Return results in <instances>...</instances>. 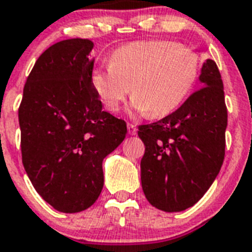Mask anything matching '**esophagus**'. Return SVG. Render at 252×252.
<instances>
[{
  "label": "esophagus",
  "mask_w": 252,
  "mask_h": 252,
  "mask_svg": "<svg viewBox=\"0 0 252 252\" xmlns=\"http://www.w3.org/2000/svg\"><path fill=\"white\" fill-rule=\"evenodd\" d=\"M127 131H128V134L130 135H135L136 134V126L132 124H128L127 125Z\"/></svg>",
  "instance_id": "34e87169"
}]
</instances>
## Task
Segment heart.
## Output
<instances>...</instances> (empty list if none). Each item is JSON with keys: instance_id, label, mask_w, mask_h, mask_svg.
<instances>
[{"instance_id": "heart-1", "label": "heart", "mask_w": 252, "mask_h": 252, "mask_svg": "<svg viewBox=\"0 0 252 252\" xmlns=\"http://www.w3.org/2000/svg\"><path fill=\"white\" fill-rule=\"evenodd\" d=\"M199 69L196 50L167 39H147L118 47L109 65L94 70L91 84L108 111L120 109L131 86V107L159 118L186 100Z\"/></svg>"}]
</instances>
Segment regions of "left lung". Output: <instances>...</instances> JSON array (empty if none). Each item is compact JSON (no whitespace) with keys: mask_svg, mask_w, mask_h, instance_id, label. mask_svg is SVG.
Segmentation results:
<instances>
[{"mask_svg":"<svg viewBox=\"0 0 252 252\" xmlns=\"http://www.w3.org/2000/svg\"><path fill=\"white\" fill-rule=\"evenodd\" d=\"M203 87L159 121L139 126L145 145L141 187L152 206L166 213L192 207L219 174L225 155L228 124L224 87L218 65L207 59Z\"/></svg>","mask_w":252,"mask_h":252,"instance_id":"8db88e82","label":"left lung"}]
</instances>
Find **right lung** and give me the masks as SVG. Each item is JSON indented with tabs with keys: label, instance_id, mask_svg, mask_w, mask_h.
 <instances>
[{
	"label": "right lung",
	"instance_id": "right-lung-1",
	"mask_svg": "<svg viewBox=\"0 0 252 252\" xmlns=\"http://www.w3.org/2000/svg\"><path fill=\"white\" fill-rule=\"evenodd\" d=\"M93 47L84 38L50 46L31 70L19 107L27 175L39 196L65 214L89 209L100 196L103 159L127 132L94 90Z\"/></svg>",
	"mask_w": 252,
	"mask_h": 252
}]
</instances>
